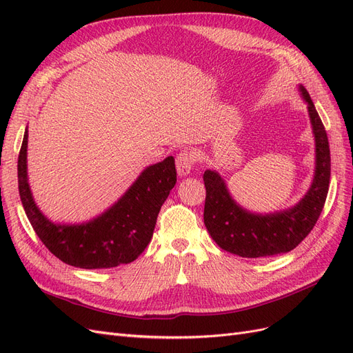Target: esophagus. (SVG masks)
I'll return each mask as SVG.
<instances>
[{
  "mask_svg": "<svg viewBox=\"0 0 353 353\" xmlns=\"http://www.w3.org/2000/svg\"><path fill=\"white\" fill-rule=\"evenodd\" d=\"M193 163H195V160H193V155L190 152H180L177 154L176 157V168H177V174L180 177H185L190 173V170L193 168Z\"/></svg>",
  "mask_w": 353,
  "mask_h": 353,
  "instance_id": "34e87169",
  "label": "esophagus"
}]
</instances>
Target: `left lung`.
Listing matches in <instances>:
<instances>
[{"label":"left lung","mask_w":353,"mask_h":353,"mask_svg":"<svg viewBox=\"0 0 353 353\" xmlns=\"http://www.w3.org/2000/svg\"><path fill=\"white\" fill-rule=\"evenodd\" d=\"M299 92L308 108L315 141V170L308 192L298 203L267 214L248 211L233 199L219 172L203 173L207 189L203 223L214 242L227 252L243 258L286 254L310 234L320 217L330 185V146L310 94L302 85Z\"/></svg>","instance_id":"8db88e82"}]
</instances>
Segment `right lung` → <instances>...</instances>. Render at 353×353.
<instances>
[{
    "label": "right lung",
    "mask_w": 353,
    "mask_h": 353,
    "mask_svg": "<svg viewBox=\"0 0 353 353\" xmlns=\"http://www.w3.org/2000/svg\"><path fill=\"white\" fill-rule=\"evenodd\" d=\"M19 193L42 243L63 263L86 268L129 264L151 242L158 212L176 185L174 158L146 167L117 202L92 220L54 223L38 208L28 179V128L17 161Z\"/></svg>",
    "instance_id": "add662e5"
}]
</instances>
